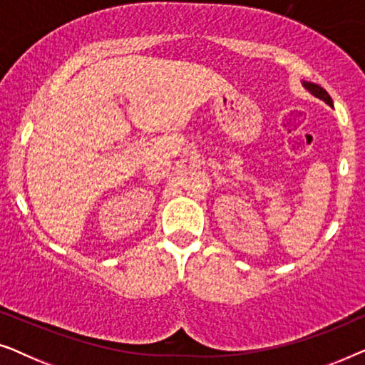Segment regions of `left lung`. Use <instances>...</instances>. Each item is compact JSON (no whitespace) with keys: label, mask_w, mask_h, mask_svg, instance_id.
I'll return each mask as SVG.
<instances>
[{"label":"left lung","mask_w":365,"mask_h":365,"mask_svg":"<svg viewBox=\"0 0 365 365\" xmlns=\"http://www.w3.org/2000/svg\"><path fill=\"white\" fill-rule=\"evenodd\" d=\"M304 84V88L307 89L309 93L311 94H314V96L316 98H319V99H322L324 103H327L329 106H332V99H331V96H329L327 94V91L324 88H321L319 86V84H314V83H307V81H304L302 83Z\"/></svg>","instance_id":"obj_1"}]
</instances>
